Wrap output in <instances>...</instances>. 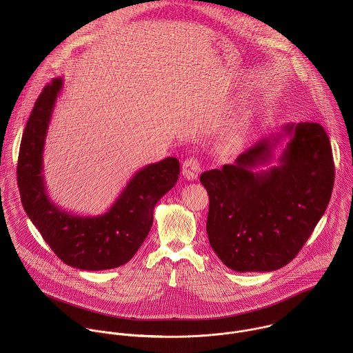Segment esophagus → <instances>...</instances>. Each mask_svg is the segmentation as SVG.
Listing matches in <instances>:
<instances>
[{"mask_svg": "<svg viewBox=\"0 0 353 353\" xmlns=\"http://www.w3.org/2000/svg\"><path fill=\"white\" fill-rule=\"evenodd\" d=\"M200 171H201V164L197 157H189L182 164V174L189 181L197 179L200 175Z\"/></svg>", "mask_w": 353, "mask_h": 353, "instance_id": "34e87169", "label": "esophagus"}]
</instances>
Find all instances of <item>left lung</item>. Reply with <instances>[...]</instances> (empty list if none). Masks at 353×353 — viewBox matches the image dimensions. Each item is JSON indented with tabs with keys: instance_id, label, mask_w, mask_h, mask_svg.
I'll return each instance as SVG.
<instances>
[{
	"instance_id": "1",
	"label": "left lung",
	"mask_w": 353,
	"mask_h": 353,
	"mask_svg": "<svg viewBox=\"0 0 353 353\" xmlns=\"http://www.w3.org/2000/svg\"><path fill=\"white\" fill-rule=\"evenodd\" d=\"M285 138L279 165L256 173ZM200 181L209 196V243L221 262L236 272H273L301 252L330 201V141L319 123H288Z\"/></svg>"
}]
</instances>
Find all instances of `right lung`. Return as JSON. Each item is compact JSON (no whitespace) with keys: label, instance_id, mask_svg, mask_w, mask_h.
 Here are the masks:
<instances>
[{"label":"right lung","instance_id":"1","mask_svg":"<svg viewBox=\"0 0 353 353\" xmlns=\"http://www.w3.org/2000/svg\"><path fill=\"white\" fill-rule=\"evenodd\" d=\"M63 80L52 79L32 108L23 133L17 185L27 216L55 255L81 270L114 269L129 262L151 231L153 209L181 172L176 157L139 170L117 201L99 216H79L49 199L43 181V150L52 110Z\"/></svg>","mask_w":353,"mask_h":353}]
</instances>
